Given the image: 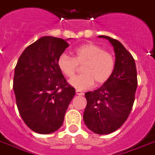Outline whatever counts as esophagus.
<instances>
[{
	"label": "esophagus",
	"instance_id": "34e87169",
	"mask_svg": "<svg viewBox=\"0 0 155 155\" xmlns=\"http://www.w3.org/2000/svg\"><path fill=\"white\" fill-rule=\"evenodd\" d=\"M76 94L78 95V96H83V95H84V92H81V90H78V89H77Z\"/></svg>",
	"mask_w": 155,
	"mask_h": 155
}]
</instances>
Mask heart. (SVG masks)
I'll use <instances>...</instances> for the list:
<instances>
[{"mask_svg":"<svg viewBox=\"0 0 155 155\" xmlns=\"http://www.w3.org/2000/svg\"><path fill=\"white\" fill-rule=\"evenodd\" d=\"M82 66V74L70 81V84L78 90L90 88L95 84L102 85L107 82L115 70V59L111 53L100 45L86 43L73 51V58L62 54L57 59V67L65 77L71 78Z\"/></svg>","mask_w":155,"mask_h":155,"instance_id":"heart-1","label":"heart"}]
</instances>
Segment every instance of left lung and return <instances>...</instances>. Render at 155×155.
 <instances>
[{"instance_id": "1", "label": "left lung", "mask_w": 155, "mask_h": 155, "mask_svg": "<svg viewBox=\"0 0 155 155\" xmlns=\"http://www.w3.org/2000/svg\"><path fill=\"white\" fill-rule=\"evenodd\" d=\"M107 39L115 52V70L107 82L93 92H87L83 119L97 134H109L119 129L130 114L137 88V72L133 55L117 40Z\"/></svg>"}]
</instances>
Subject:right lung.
<instances>
[{
	"label": "right lung",
	"instance_id": "add662e5",
	"mask_svg": "<svg viewBox=\"0 0 155 155\" xmlns=\"http://www.w3.org/2000/svg\"><path fill=\"white\" fill-rule=\"evenodd\" d=\"M69 46L62 38L42 37L30 45L15 68L13 90L21 117L31 130L49 134L63 125L75 89L57 67Z\"/></svg>",
	"mask_w": 155,
	"mask_h": 155
}]
</instances>
